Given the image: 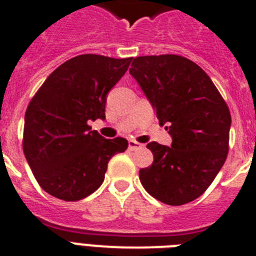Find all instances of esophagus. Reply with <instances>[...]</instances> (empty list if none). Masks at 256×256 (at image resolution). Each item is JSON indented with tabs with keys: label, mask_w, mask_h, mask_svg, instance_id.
<instances>
[{
	"label": "esophagus",
	"mask_w": 256,
	"mask_h": 256,
	"mask_svg": "<svg viewBox=\"0 0 256 256\" xmlns=\"http://www.w3.org/2000/svg\"><path fill=\"white\" fill-rule=\"evenodd\" d=\"M141 148H142V144H138L137 141H134V140H130V141H128V148H130V151H136Z\"/></svg>",
	"instance_id": "esophagus-1"
}]
</instances>
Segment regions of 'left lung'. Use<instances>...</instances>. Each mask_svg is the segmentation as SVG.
<instances>
[{
    "label": "left lung",
    "instance_id": "8db88e82",
    "mask_svg": "<svg viewBox=\"0 0 256 256\" xmlns=\"http://www.w3.org/2000/svg\"><path fill=\"white\" fill-rule=\"evenodd\" d=\"M130 66L172 136V146L148 144L154 162L140 170V180L164 204H187L206 191L227 159L230 108L209 76L183 56H140Z\"/></svg>",
    "mask_w": 256,
    "mask_h": 256
}]
</instances>
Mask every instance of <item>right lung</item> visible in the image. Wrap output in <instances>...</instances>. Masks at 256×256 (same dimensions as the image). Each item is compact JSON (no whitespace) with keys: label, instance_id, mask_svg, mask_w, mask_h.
I'll use <instances>...</instances> for the list:
<instances>
[{"label":"right lung","instance_id":"add662e5","mask_svg":"<svg viewBox=\"0 0 256 256\" xmlns=\"http://www.w3.org/2000/svg\"><path fill=\"white\" fill-rule=\"evenodd\" d=\"M130 61L76 56L54 70L29 102L22 150L38 184L54 198L78 201L94 194L108 160L128 148L126 138H104L88 123L105 119L106 94Z\"/></svg>","mask_w":256,"mask_h":256}]
</instances>
